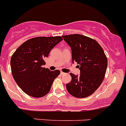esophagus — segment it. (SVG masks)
Wrapping results in <instances>:
<instances>
[{"label": "esophagus", "instance_id": "esophagus-1", "mask_svg": "<svg viewBox=\"0 0 126 126\" xmlns=\"http://www.w3.org/2000/svg\"><path fill=\"white\" fill-rule=\"evenodd\" d=\"M60 74H61V75H65L66 73H63V72H62V71H61Z\"/></svg>", "mask_w": 126, "mask_h": 126}]
</instances>
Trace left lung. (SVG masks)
<instances>
[{
    "mask_svg": "<svg viewBox=\"0 0 126 126\" xmlns=\"http://www.w3.org/2000/svg\"><path fill=\"white\" fill-rule=\"evenodd\" d=\"M70 46L72 62H76L80 75L70 73L71 81L66 89L73 96L84 98L90 96L101 84L108 66V59L103 48L95 40L79 34L63 35Z\"/></svg>",
    "mask_w": 126,
    "mask_h": 126,
    "instance_id": "8db88e82",
    "label": "left lung"
}]
</instances>
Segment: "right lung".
Instances as JSON below:
<instances>
[{
	"label": "right lung",
	"instance_id": "add662e5",
	"mask_svg": "<svg viewBox=\"0 0 126 126\" xmlns=\"http://www.w3.org/2000/svg\"><path fill=\"white\" fill-rule=\"evenodd\" d=\"M63 40L62 36H38L22 43L11 57L12 76L18 86L27 94L41 97L48 93L60 70L50 71L43 67L55 45Z\"/></svg>",
	"mask_w": 126,
	"mask_h": 126
}]
</instances>
